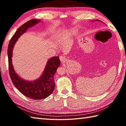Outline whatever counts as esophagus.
<instances>
[{"label": "esophagus", "mask_w": 126, "mask_h": 126, "mask_svg": "<svg viewBox=\"0 0 126 126\" xmlns=\"http://www.w3.org/2000/svg\"><path fill=\"white\" fill-rule=\"evenodd\" d=\"M60 59L62 62H64L66 61V58L65 56H61L60 57Z\"/></svg>", "instance_id": "1"}]
</instances>
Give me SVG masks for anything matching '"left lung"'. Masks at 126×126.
Masks as SVG:
<instances>
[{
	"instance_id": "obj_1",
	"label": "left lung",
	"mask_w": 126,
	"mask_h": 126,
	"mask_svg": "<svg viewBox=\"0 0 126 126\" xmlns=\"http://www.w3.org/2000/svg\"><path fill=\"white\" fill-rule=\"evenodd\" d=\"M97 21H100V22H101V21H100V20H96Z\"/></svg>"
}]
</instances>
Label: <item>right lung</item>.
Returning a JSON list of instances; mask_svg holds the SVG:
<instances>
[{
	"label": "right lung",
	"instance_id": "obj_1",
	"mask_svg": "<svg viewBox=\"0 0 126 126\" xmlns=\"http://www.w3.org/2000/svg\"><path fill=\"white\" fill-rule=\"evenodd\" d=\"M39 22V20L33 19L20 26L11 39L7 49L9 74L12 83L23 95L33 100L44 99L53 92L55 87L53 76L61 64L59 57L56 56L50 58L42 75L39 79L33 82L26 81L16 74L13 68L11 57L13 46L19 37L25 32L29 28L34 26Z\"/></svg>",
	"mask_w": 126,
	"mask_h": 126
}]
</instances>
